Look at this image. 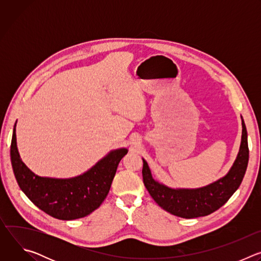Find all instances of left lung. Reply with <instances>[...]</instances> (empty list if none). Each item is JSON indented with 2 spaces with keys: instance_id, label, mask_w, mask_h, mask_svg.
<instances>
[{
  "instance_id": "8db88e82",
  "label": "left lung",
  "mask_w": 261,
  "mask_h": 261,
  "mask_svg": "<svg viewBox=\"0 0 261 261\" xmlns=\"http://www.w3.org/2000/svg\"><path fill=\"white\" fill-rule=\"evenodd\" d=\"M242 119V139L238 156L229 171L200 188H171L154 179L147 162L142 158L143 184L153 199L166 212L186 219L207 216L232 196L244 178L249 161L248 134Z\"/></svg>"
}]
</instances>
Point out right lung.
<instances>
[{
	"instance_id": "obj_1",
	"label": "right lung",
	"mask_w": 261,
	"mask_h": 261,
	"mask_svg": "<svg viewBox=\"0 0 261 261\" xmlns=\"http://www.w3.org/2000/svg\"><path fill=\"white\" fill-rule=\"evenodd\" d=\"M16 123L10 147L13 172L21 191L44 213L60 220L84 218L106 198L118 165L128 153L126 147L110 151L86 172L69 178L39 176L20 159L16 142Z\"/></svg>"
}]
</instances>
